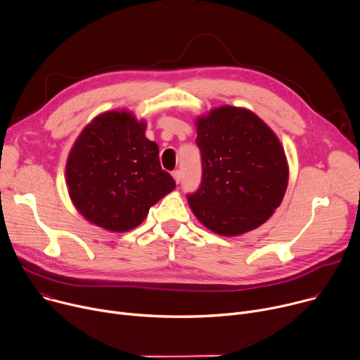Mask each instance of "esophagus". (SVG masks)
Returning a JSON list of instances; mask_svg holds the SVG:
<instances>
[{
    "label": "esophagus",
    "mask_w": 360,
    "mask_h": 360,
    "mask_svg": "<svg viewBox=\"0 0 360 360\" xmlns=\"http://www.w3.org/2000/svg\"><path fill=\"white\" fill-rule=\"evenodd\" d=\"M172 176H174V179L176 181V184H179V182H181V179H182V174H181V171H174V172H172Z\"/></svg>",
    "instance_id": "obj_1"
}]
</instances>
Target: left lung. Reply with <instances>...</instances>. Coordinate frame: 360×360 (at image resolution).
Returning <instances> with one entry per match:
<instances>
[{"mask_svg":"<svg viewBox=\"0 0 360 360\" xmlns=\"http://www.w3.org/2000/svg\"><path fill=\"white\" fill-rule=\"evenodd\" d=\"M202 178L186 198L207 228L238 236L266 222L287 189L285 153L273 130L250 110L214 109L197 122Z\"/></svg>","mask_w":360,"mask_h":360,"instance_id":"8db88e82","label":"left lung"}]
</instances>
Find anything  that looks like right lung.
<instances>
[{
    "label": "right lung",
    "instance_id": "right-lung-1",
    "mask_svg": "<svg viewBox=\"0 0 360 360\" xmlns=\"http://www.w3.org/2000/svg\"><path fill=\"white\" fill-rule=\"evenodd\" d=\"M146 123L106 112L89 123L66 165L70 198L90 222L123 233L138 226L149 208L175 188L163 171L159 148L145 136Z\"/></svg>",
    "mask_w": 360,
    "mask_h": 360
}]
</instances>
